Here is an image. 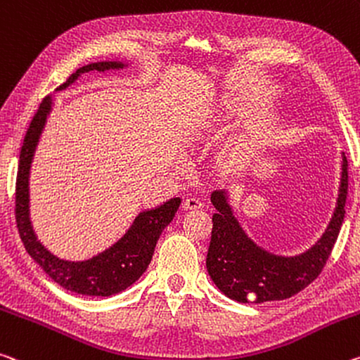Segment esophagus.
I'll return each mask as SVG.
<instances>
[{
    "label": "esophagus",
    "instance_id": "esophagus-1",
    "mask_svg": "<svg viewBox=\"0 0 360 360\" xmlns=\"http://www.w3.org/2000/svg\"><path fill=\"white\" fill-rule=\"evenodd\" d=\"M203 207V203L200 200H197V198H186L184 202H182V208L184 210H200Z\"/></svg>",
    "mask_w": 360,
    "mask_h": 360
}]
</instances>
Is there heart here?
I'll use <instances>...</instances> for the list:
<instances>
[{
  "label": "heart",
  "instance_id": "obj_1",
  "mask_svg": "<svg viewBox=\"0 0 360 360\" xmlns=\"http://www.w3.org/2000/svg\"><path fill=\"white\" fill-rule=\"evenodd\" d=\"M259 146V133L256 129L245 131L233 138L222 152V163L227 168H238L248 163Z\"/></svg>",
  "mask_w": 360,
  "mask_h": 360
}]
</instances>
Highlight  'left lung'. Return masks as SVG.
Listing matches in <instances>:
<instances>
[{"label":"left lung","instance_id":"left-lung-1","mask_svg":"<svg viewBox=\"0 0 360 360\" xmlns=\"http://www.w3.org/2000/svg\"><path fill=\"white\" fill-rule=\"evenodd\" d=\"M347 160L341 152L338 197L327 229L306 252L277 255L256 243L236 216L227 189L214 191L216 208L207 255V271L216 288L237 303H267L292 298L317 278L327 262L345 219Z\"/></svg>","mask_w":360,"mask_h":360}]
</instances>
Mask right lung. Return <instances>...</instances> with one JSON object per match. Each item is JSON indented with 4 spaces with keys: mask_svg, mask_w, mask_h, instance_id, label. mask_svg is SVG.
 <instances>
[{
    "mask_svg": "<svg viewBox=\"0 0 360 360\" xmlns=\"http://www.w3.org/2000/svg\"><path fill=\"white\" fill-rule=\"evenodd\" d=\"M129 65L131 62L123 60L91 62L72 73L70 78L56 89V93L70 88L84 73L94 70H120ZM54 105L56 98L53 96H48L41 102L39 110L27 131L20 150L15 187V219L20 238L32 259L62 288L86 296H115L138 282L149 267L158 238L165 227L173 221L181 205V198H169L155 208L141 211L128 231L115 243L88 259H65L54 255L38 238L30 216L32 163Z\"/></svg>",
    "mask_w": 360,
    "mask_h": 360,
    "instance_id": "1",
    "label": "right lung"
}]
</instances>
